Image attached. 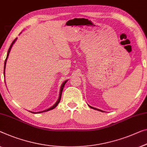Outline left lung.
<instances>
[{
    "label": "left lung",
    "mask_w": 147,
    "mask_h": 147,
    "mask_svg": "<svg viewBox=\"0 0 147 147\" xmlns=\"http://www.w3.org/2000/svg\"><path fill=\"white\" fill-rule=\"evenodd\" d=\"M88 106H89V107H90V108H92V109H96V110H98V111H102V112H104V111H102V110H101V109H98V108H94V107H92V106H89V105H88Z\"/></svg>",
    "instance_id": "obj_1"
}]
</instances>
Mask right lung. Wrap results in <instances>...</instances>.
Masks as SVG:
<instances>
[{"mask_svg": "<svg viewBox=\"0 0 147 147\" xmlns=\"http://www.w3.org/2000/svg\"><path fill=\"white\" fill-rule=\"evenodd\" d=\"M21 33H22V32H21ZM21 33H20V34H21ZM16 39H17V38L15 39L14 40L12 41V44L10 45V47H9V49H8V53H7V56H6V60H5V61H4V76H5V69H6V61H7V59H8V55H9V53H10V50H11V48H12L13 44H14V43L15 42H16ZM67 81H68V80H66L65 81V82H63L62 83V84H61V88H60V92H59V98H58L57 101V102H55V104L53 105V106H52L51 107H50L49 108H48V109H45V110L41 111H38V112H33V111H30V112H32V113H42V112H45V111H47L51 110V109H54L55 108H56L57 106V105L59 104V102H60L61 98V94H62L63 90V88H64L65 85V84H66V83H67Z\"/></svg>", "mask_w": 147, "mask_h": 147, "instance_id": "obj_1", "label": "right lung"}]
</instances>
